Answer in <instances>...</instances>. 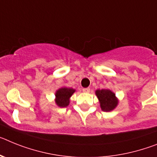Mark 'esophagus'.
<instances>
[{"mask_svg": "<svg viewBox=\"0 0 157 157\" xmlns=\"http://www.w3.org/2000/svg\"><path fill=\"white\" fill-rule=\"evenodd\" d=\"M83 92H85V93H88V92H90V88H83Z\"/></svg>", "mask_w": 157, "mask_h": 157, "instance_id": "esophagus-1", "label": "esophagus"}]
</instances>
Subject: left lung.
<instances>
[{"label": "left lung", "mask_w": 157, "mask_h": 157, "mask_svg": "<svg viewBox=\"0 0 157 157\" xmlns=\"http://www.w3.org/2000/svg\"><path fill=\"white\" fill-rule=\"evenodd\" d=\"M95 95L99 99L103 111H111L118 106V99L111 90L98 89L95 91Z\"/></svg>", "instance_id": "8db88e82"}]
</instances>
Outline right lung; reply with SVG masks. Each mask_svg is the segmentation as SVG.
<instances>
[{"label": "right lung", "instance_id": "obj_1", "mask_svg": "<svg viewBox=\"0 0 157 157\" xmlns=\"http://www.w3.org/2000/svg\"><path fill=\"white\" fill-rule=\"evenodd\" d=\"M76 92V90L72 88L62 87L55 92V103L59 107H66L70 103V97Z\"/></svg>", "mask_w": 157, "mask_h": 157}]
</instances>
